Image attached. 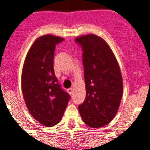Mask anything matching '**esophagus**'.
I'll return each instance as SVG.
<instances>
[{"label":"esophagus","instance_id":"1","mask_svg":"<svg viewBox=\"0 0 150 150\" xmlns=\"http://www.w3.org/2000/svg\"><path fill=\"white\" fill-rule=\"evenodd\" d=\"M67 91H68V92H69L70 95H71L73 93V88H69V89L67 90Z\"/></svg>","mask_w":150,"mask_h":150}]
</instances>
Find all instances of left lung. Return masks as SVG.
Listing matches in <instances>:
<instances>
[{
	"mask_svg": "<svg viewBox=\"0 0 150 150\" xmlns=\"http://www.w3.org/2000/svg\"><path fill=\"white\" fill-rule=\"evenodd\" d=\"M83 50L82 63L86 96L79 106L83 122L92 128L110 122L121 103L123 84L115 54L103 38L86 35L75 38Z\"/></svg>",
	"mask_w": 150,
	"mask_h": 150,
	"instance_id": "obj_1",
	"label": "left lung"
}]
</instances>
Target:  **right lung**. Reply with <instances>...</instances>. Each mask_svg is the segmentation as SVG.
I'll use <instances>...</instances> for the list:
<instances>
[{"mask_svg":"<svg viewBox=\"0 0 150 150\" xmlns=\"http://www.w3.org/2000/svg\"><path fill=\"white\" fill-rule=\"evenodd\" d=\"M63 40L52 35L38 38L23 65L21 90L26 106L33 118L47 127L61 121L70 98L58 84L53 68L55 45Z\"/></svg>","mask_w":150,"mask_h":150,"instance_id":"right-lung-1","label":"right lung"}]
</instances>
